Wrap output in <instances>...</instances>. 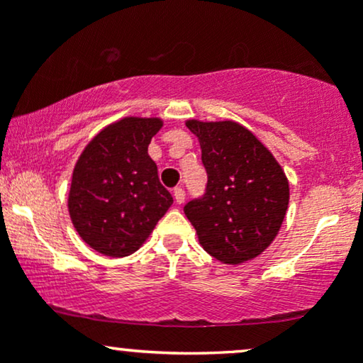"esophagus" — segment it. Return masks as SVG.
I'll list each match as a JSON object with an SVG mask.
<instances>
[{
    "instance_id": "obj_1",
    "label": "esophagus",
    "mask_w": 363,
    "mask_h": 363,
    "mask_svg": "<svg viewBox=\"0 0 363 363\" xmlns=\"http://www.w3.org/2000/svg\"><path fill=\"white\" fill-rule=\"evenodd\" d=\"M174 199H176L177 205H182V203H184L186 193H184V189H182V187H176V189H174Z\"/></svg>"
}]
</instances>
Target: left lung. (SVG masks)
Segmentation results:
<instances>
[{"label": "left lung", "instance_id": "obj_1", "mask_svg": "<svg viewBox=\"0 0 363 363\" xmlns=\"http://www.w3.org/2000/svg\"><path fill=\"white\" fill-rule=\"evenodd\" d=\"M201 147L206 194L184 206L201 247L223 264L264 252L280 232L290 187L277 158L235 121L187 119Z\"/></svg>", "mask_w": 363, "mask_h": 363}]
</instances>
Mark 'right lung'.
Here are the masks:
<instances>
[{
    "label": "right lung",
    "instance_id": "right-lung-1",
    "mask_svg": "<svg viewBox=\"0 0 363 363\" xmlns=\"http://www.w3.org/2000/svg\"><path fill=\"white\" fill-rule=\"evenodd\" d=\"M162 126L160 118L116 121L89 141L74 164L69 218L83 242L104 256L138 251L174 203L148 155Z\"/></svg>",
    "mask_w": 363,
    "mask_h": 363
}]
</instances>
